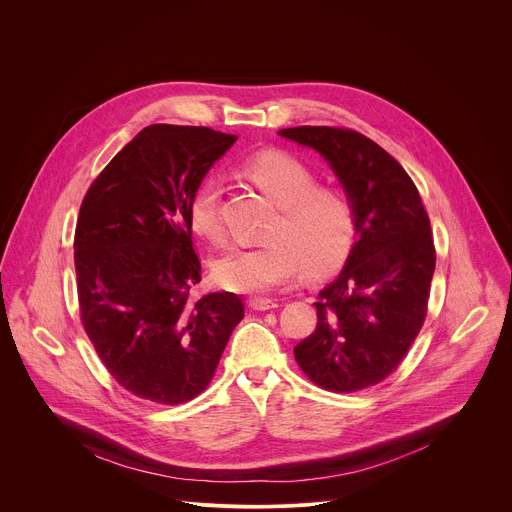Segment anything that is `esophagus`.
<instances>
[{
  "label": "esophagus",
  "mask_w": 512,
  "mask_h": 512,
  "mask_svg": "<svg viewBox=\"0 0 512 512\" xmlns=\"http://www.w3.org/2000/svg\"><path fill=\"white\" fill-rule=\"evenodd\" d=\"M249 308H251V310H257V312H265V310L277 308V302H275V300H269V298H251V300H249Z\"/></svg>",
  "instance_id": "esophagus-1"
}]
</instances>
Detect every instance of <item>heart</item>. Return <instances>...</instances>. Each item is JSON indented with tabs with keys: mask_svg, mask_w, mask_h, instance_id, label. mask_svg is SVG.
<instances>
[{
	"mask_svg": "<svg viewBox=\"0 0 512 512\" xmlns=\"http://www.w3.org/2000/svg\"><path fill=\"white\" fill-rule=\"evenodd\" d=\"M245 176L277 206L263 245H233L212 263L216 283L239 294H265L294 281L300 271L322 277L336 271L356 241V210L338 188L320 186L300 158L265 150L243 164ZM223 188L204 178L190 194V229L218 243L223 239Z\"/></svg>",
	"mask_w": 512,
	"mask_h": 512,
	"instance_id": "obj_1",
	"label": "heart"
}]
</instances>
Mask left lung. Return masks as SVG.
Returning <instances> with one entry per match:
<instances>
[{
  "label": "left lung",
  "mask_w": 512,
  "mask_h": 512,
  "mask_svg": "<svg viewBox=\"0 0 512 512\" xmlns=\"http://www.w3.org/2000/svg\"><path fill=\"white\" fill-rule=\"evenodd\" d=\"M279 135L320 152L356 210L346 267L314 304L316 330L296 348L304 375L332 393L385 381L417 338L435 269L429 216L417 186L379 143L346 127H287Z\"/></svg>",
  "instance_id": "8db88e82"
}]
</instances>
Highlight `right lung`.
Wrapping results in <instances>:
<instances>
[{
	"label": "right lung",
	"mask_w": 512,
	"mask_h": 512,
	"mask_svg": "<svg viewBox=\"0 0 512 512\" xmlns=\"http://www.w3.org/2000/svg\"><path fill=\"white\" fill-rule=\"evenodd\" d=\"M237 135L192 125L141 129L89 186L75 229L83 328L109 375L139 399L200 395L243 320L231 291L202 279L188 200Z\"/></svg>",
	"instance_id": "right-lung-1"
}]
</instances>
